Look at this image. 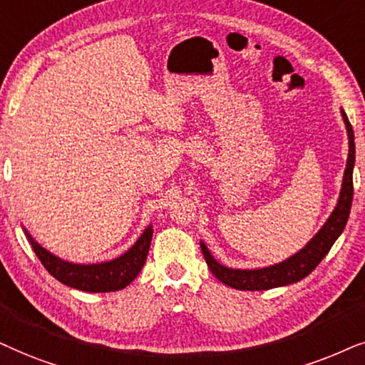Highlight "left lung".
<instances>
[{
  "mask_svg": "<svg viewBox=\"0 0 365 365\" xmlns=\"http://www.w3.org/2000/svg\"><path fill=\"white\" fill-rule=\"evenodd\" d=\"M341 113L347 128L349 157L346 172H344L341 195H339L337 205H335L334 212L330 213L327 222L324 223L322 228L315 233L314 239L310 240L302 250H299L297 254L289 257L287 260L280 262V264L264 267V269L240 270L218 264V262L213 259L210 250L207 249V245L200 242L202 254L205 257L207 265L210 267L212 274L215 275L222 284L239 290H269L282 287V285H289L294 284V282L305 279V277L322 262L324 257L329 254L330 247L334 245V242L339 239V235H341L344 228H346L354 195L352 170L354 163H356V143H354V130L351 121H349L346 111L341 110Z\"/></svg>",
  "mask_w": 365,
  "mask_h": 365,
  "instance_id": "1",
  "label": "left lung"
}]
</instances>
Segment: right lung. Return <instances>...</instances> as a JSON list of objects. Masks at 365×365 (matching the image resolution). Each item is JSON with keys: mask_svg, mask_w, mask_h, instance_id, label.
<instances>
[{"mask_svg": "<svg viewBox=\"0 0 365 365\" xmlns=\"http://www.w3.org/2000/svg\"><path fill=\"white\" fill-rule=\"evenodd\" d=\"M24 233L45 269L61 284L78 290H85V292H115V290L125 289L137 279L145 265V260H147L153 227L148 225L145 228L140 239L123 255L116 257L113 260L101 262V264L88 265L61 260L60 257L43 249L28 233L26 228H24Z\"/></svg>", "mask_w": 365, "mask_h": 365, "instance_id": "1", "label": "right lung"}]
</instances>
